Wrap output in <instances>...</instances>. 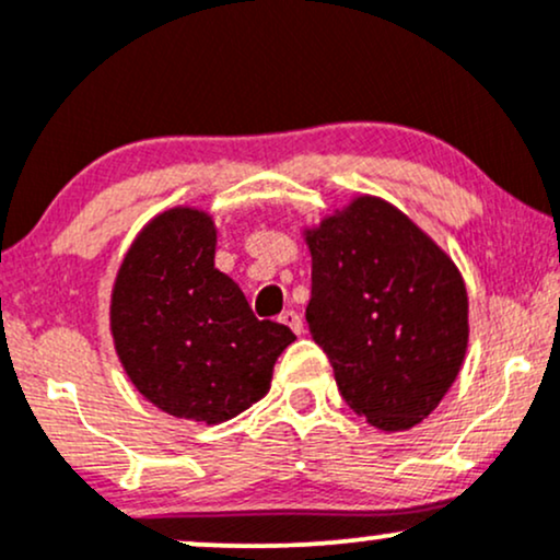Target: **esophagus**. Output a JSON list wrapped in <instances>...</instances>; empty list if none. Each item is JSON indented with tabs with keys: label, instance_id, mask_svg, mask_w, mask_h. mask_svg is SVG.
<instances>
[{
	"label": "esophagus",
	"instance_id": "34e87169",
	"mask_svg": "<svg viewBox=\"0 0 560 560\" xmlns=\"http://www.w3.org/2000/svg\"><path fill=\"white\" fill-rule=\"evenodd\" d=\"M279 320L284 326H289V329H292L294 334H302V318H300V313L298 311H284L279 316Z\"/></svg>",
	"mask_w": 560,
	"mask_h": 560
}]
</instances>
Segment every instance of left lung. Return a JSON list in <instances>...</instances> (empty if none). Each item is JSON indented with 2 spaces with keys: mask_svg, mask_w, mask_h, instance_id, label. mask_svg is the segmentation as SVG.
<instances>
[{
  "mask_svg": "<svg viewBox=\"0 0 560 560\" xmlns=\"http://www.w3.org/2000/svg\"><path fill=\"white\" fill-rule=\"evenodd\" d=\"M313 287L305 318L345 402L382 432L427 419L468 347L464 276L387 199L361 195L305 229Z\"/></svg>",
  "mask_w": 560,
  "mask_h": 560,
  "instance_id": "obj_1",
  "label": "left lung"
}]
</instances>
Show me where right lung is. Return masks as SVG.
Returning a JSON list of instances; mask_svg holds the SVG:
<instances>
[{
    "mask_svg": "<svg viewBox=\"0 0 560 560\" xmlns=\"http://www.w3.org/2000/svg\"><path fill=\"white\" fill-rule=\"evenodd\" d=\"M110 331L128 378L176 419L223 423L271 389L294 334L258 320L215 268V223L171 208L139 231L113 284Z\"/></svg>",
    "mask_w": 560,
    "mask_h": 560,
    "instance_id": "add662e5",
    "label": "right lung"
}]
</instances>
